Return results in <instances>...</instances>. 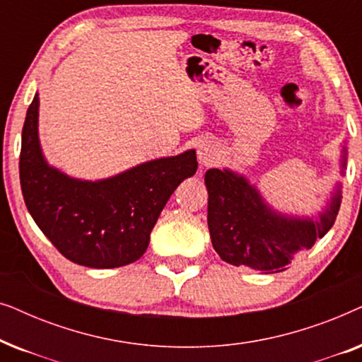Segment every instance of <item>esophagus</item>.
<instances>
[{
    "label": "esophagus",
    "mask_w": 362,
    "mask_h": 362,
    "mask_svg": "<svg viewBox=\"0 0 362 362\" xmlns=\"http://www.w3.org/2000/svg\"><path fill=\"white\" fill-rule=\"evenodd\" d=\"M197 158H199V161H201L204 166L211 165V163L216 160L214 148H212L211 145H207V143H202V145H201L199 148H197Z\"/></svg>",
    "instance_id": "1"
}]
</instances>
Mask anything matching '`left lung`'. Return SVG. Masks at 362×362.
<instances>
[{
  "label": "left lung",
  "mask_w": 362,
  "mask_h": 362,
  "mask_svg": "<svg viewBox=\"0 0 362 362\" xmlns=\"http://www.w3.org/2000/svg\"><path fill=\"white\" fill-rule=\"evenodd\" d=\"M346 165L343 160V166ZM207 226L214 250L227 264L279 274L331 227L341 206L339 189L318 221L279 216L245 177L232 171L206 173Z\"/></svg>",
  "instance_id": "left-lung-1"
}]
</instances>
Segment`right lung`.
<instances>
[{
    "label": "right lung",
    "instance_id": "right-lung-1",
    "mask_svg": "<svg viewBox=\"0 0 362 362\" xmlns=\"http://www.w3.org/2000/svg\"><path fill=\"white\" fill-rule=\"evenodd\" d=\"M37 108L36 95L24 120L19 155L21 189L34 222L74 264L117 269L136 262L170 196L196 173V151L143 163L110 180H72L44 161Z\"/></svg>",
    "mask_w": 362,
    "mask_h": 362
}]
</instances>
